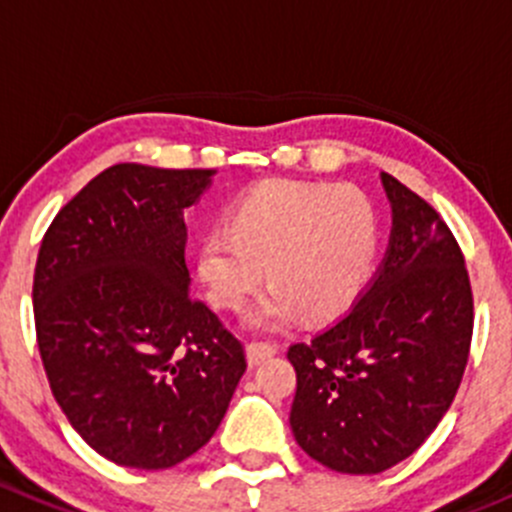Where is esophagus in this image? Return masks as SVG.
<instances>
[{"instance_id": "1", "label": "esophagus", "mask_w": 512, "mask_h": 512, "mask_svg": "<svg viewBox=\"0 0 512 512\" xmlns=\"http://www.w3.org/2000/svg\"><path fill=\"white\" fill-rule=\"evenodd\" d=\"M275 353H278V346H270V343H250L247 346V364L260 366L262 361L272 358Z\"/></svg>"}]
</instances>
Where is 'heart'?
Instances as JSON below:
<instances>
[{
  "label": "heart",
  "mask_w": 512,
  "mask_h": 512,
  "mask_svg": "<svg viewBox=\"0 0 512 512\" xmlns=\"http://www.w3.org/2000/svg\"><path fill=\"white\" fill-rule=\"evenodd\" d=\"M379 242V212L358 186L272 179L234 199L227 227L204 234L194 272L209 303L237 310L265 267L272 285L245 326L283 331L303 313L310 321L343 313L369 283Z\"/></svg>",
  "instance_id": "heart-1"
}]
</instances>
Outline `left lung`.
I'll list each match as a JSON object with an SVG mask.
<instances>
[{
    "label": "left lung",
    "mask_w": 512,
    "mask_h": 512,
    "mask_svg": "<svg viewBox=\"0 0 512 512\" xmlns=\"http://www.w3.org/2000/svg\"><path fill=\"white\" fill-rule=\"evenodd\" d=\"M391 204L384 262L353 308L290 346V429L305 455L346 475L407 460L447 414L467 366L472 290L450 227L381 174Z\"/></svg>",
    "instance_id": "8db88e82"
}]
</instances>
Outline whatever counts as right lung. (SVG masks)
Listing matches in <instances>:
<instances>
[{
    "label": "right lung",
    "instance_id": "obj_1",
    "mask_svg": "<svg viewBox=\"0 0 512 512\" xmlns=\"http://www.w3.org/2000/svg\"><path fill=\"white\" fill-rule=\"evenodd\" d=\"M212 169L116 164L57 212L32 285L52 396L105 460L166 470L217 432L245 348L189 295L184 212Z\"/></svg>",
    "mask_w": 512,
    "mask_h": 512
}]
</instances>
